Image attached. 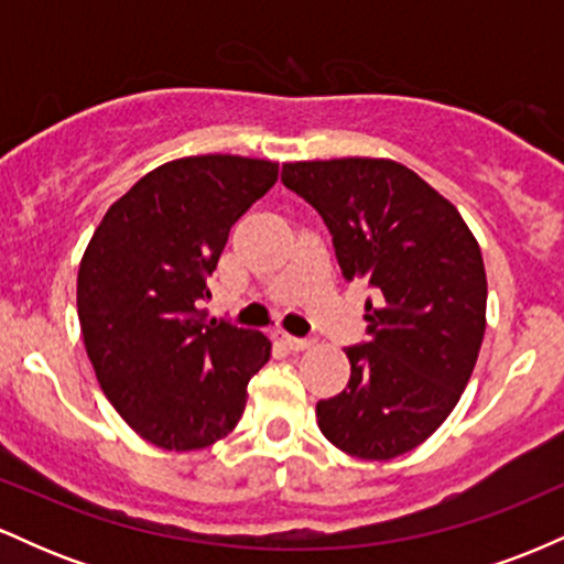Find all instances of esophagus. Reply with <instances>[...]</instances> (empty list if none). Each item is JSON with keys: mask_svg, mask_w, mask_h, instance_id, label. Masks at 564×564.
Masks as SVG:
<instances>
[{"mask_svg": "<svg viewBox=\"0 0 564 564\" xmlns=\"http://www.w3.org/2000/svg\"><path fill=\"white\" fill-rule=\"evenodd\" d=\"M281 345L294 349V352H300V349H307L313 347V339H304V336H291V334H281Z\"/></svg>", "mask_w": 564, "mask_h": 564, "instance_id": "34e87169", "label": "esophagus"}]
</instances>
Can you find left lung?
Wrapping results in <instances>:
<instances>
[{"label": "left lung", "instance_id": "left-lung-1", "mask_svg": "<svg viewBox=\"0 0 564 564\" xmlns=\"http://www.w3.org/2000/svg\"><path fill=\"white\" fill-rule=\"evenodd\" d=\"M281 180L323 217L345 281L377 291L368 341L347 347V387L315 408L321 432L349 456H403L448 419L475 371L480 246L456 206L398 161H296Z\"/></svg>", "mask_w": 564, "mask_h": 564}]
</instances>
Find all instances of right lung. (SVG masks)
<instances>
[{
  "label": "right lung",
  "mask_w": 564,
  "mask_h": 564,
  "mask_svg": "<svg viewBox=\"0 0 564 564\" xmlns=\"http://www.w3.org/2000/svg\"><path fill=\"white\" fill-rule=\"evenodd\" d=\"M278 180V164L191 156L148 172L106 212L84 251L76 307L84 347L121 419L164 451L225 437L270 339L206 321L209 275L238 217Z\"/></svg>",
  "instance_id": "add662e5"
}]
</instances>
